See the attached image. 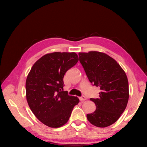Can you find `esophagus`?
I'll return each mask as SVG.
<instances>
[{
	"mask_svg": "<svg viewBox=\"0 0 147 147\" xmlns=\"http://www.w3.org/2000/svg\"><path fill=\"white\" fill-rule=\"evenodd\" d=\"M80 100L81 101H85V100H86V98L85 97V96H81V97L80 98Z\"/></svg>",
	"mask_w": 147,
	"mask_h": 147,
	"instance_id": "34e87169",
	"label": "esophagus"
}]
</instances>
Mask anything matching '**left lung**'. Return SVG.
Listing matches in <instances>:
<instances>
[{"label": "left lung", "mask_w": 147, "mask_h": 147, "mask_svg": "<svg viewBox=\"0 0 147 147\" xmlns=\"http://www.w3.org/2000/svg\"><path fill=\"white\" fill-rule=\"evenodd\" d=\"M80 61L90 83L100 88L98 98H90L96 110L87 119L97 127L105 128L117 121L128 101L127 75L117 61L98 51L79 53Z\"/></svg>", "instance_id": "1"}]
</instances>
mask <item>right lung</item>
Returning a JSON list of instances; mask_svg holds the SVG:
<instances>
[{"label":"right lung","instance_id":"add662e5","mask_svg":"<svg viewBox=\"0 0 147 147\" xmlns=\"http://www.w3.org/2000/svg\"><path fill=\"white\" fill-rule=\"evenodd\" d=\"M79 59L75 53L46 54L34 64L26 81V99L38 120L51 128L65 125L80 100L63 90L66 71Z\"/></svg>","mask_w":147,"mask_h":147}]
</instances>
